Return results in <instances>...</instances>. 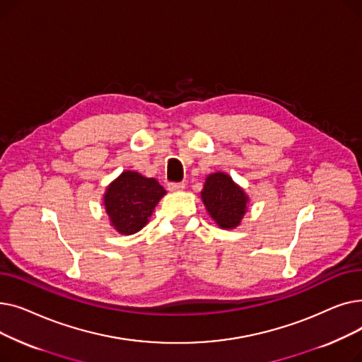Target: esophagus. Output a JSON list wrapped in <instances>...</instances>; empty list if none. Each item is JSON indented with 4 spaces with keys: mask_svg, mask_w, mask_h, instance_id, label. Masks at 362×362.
<instances>
[{
    "mask_svg": "<svg viewBox=\"0 0 362 362\" xmlns=\"http://www.w3.org/2000/svg\"><path fill=\"white\" fill-rule=\"evenodd\" d=\"M185 189V183L183 182H171L168 183V191L171 192H179Z\"/></svg>",
    "mask_w": 362,
    "mask_h": 362,
    "instance_id": "34e87169",
    "label": "esophagus"
}]
</instances>
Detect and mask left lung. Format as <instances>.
<instances>
[{
    "label": "left lung",
    "instance_id": "obj_1",
    "mask_svg": "<svg viewBox=\"0 0 362 362\" xmlns=\"http://www.w3.org/2000/svg\"><path fill=\"white\" fill-rule=\"evenodd\" d=\"M201 197L208 213L223 229H233L240 223L248 202L242 189L224 173L208 176Z\"/></svg>",
    "mask_w": 362,
    "mask_h": 362
}]
</instances>
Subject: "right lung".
Wrapping results in <instances>:
<instances>
[{
  "label": "right lung",
  "mask_w": 362,
  "mask_h": 362,
  "mask_svg": "<svg viewBox=\"0 0 362 362\" xmlns=\"http://www.w3.org/2000/svg\"><path fill=\"white\" fill-rule=\"evenodd\" d=\"M164 195V187L156 179L124 171L107 187L104 197L111 226L122 235L139 232Z\"/></svg>",
  "instance_id": "right-lung-1"
}]
</instances>
